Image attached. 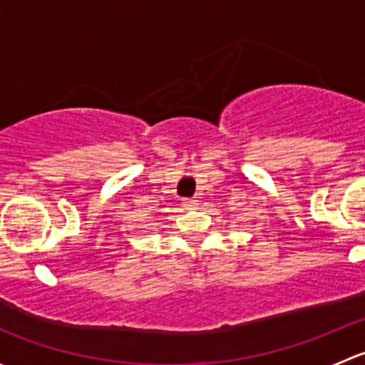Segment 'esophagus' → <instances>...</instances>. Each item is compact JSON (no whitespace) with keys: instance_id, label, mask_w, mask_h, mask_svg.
<instances>
[{"instance_id":"obj_1","label":"esophagus","mask_w":365,"mask_h":365,"mask_svg":"<svg viewBox=\"0 0 365 365\" xmlns=\"http://www.w3.org/2000/svg\"><path fill=\"white\" fill-rule=\"evenodd\" d=\"M197 205H200L197 200H183V206H185L187 210H196Z\"/></svg>"}]
</instances>
